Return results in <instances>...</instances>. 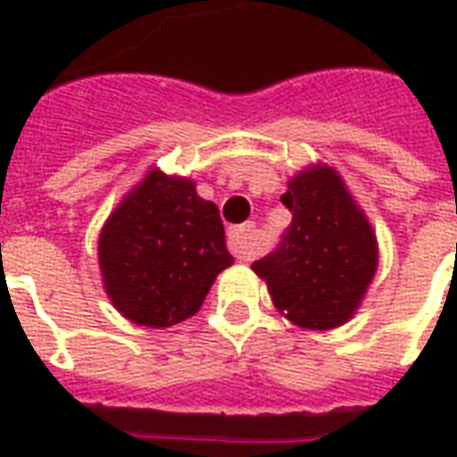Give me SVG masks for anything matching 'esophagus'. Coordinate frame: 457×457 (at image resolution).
<instances>
[{
  "label": "esophagus",
  "instance_id": "obj_1",
  "mask_svg": "<svg viewBox=\"0 0 457 457\" xmlns=\"http://www.w3.org/2000/svg\"><path fill=\"white\" fill-rule=\"evenodd\" d=\"M228 246L235 253L237 261H251L256 256V229L253 222H244L237 228H229Z\"/></svg>",
  "mask_w": 457,
  "mask_h": 457
}]
</instances>
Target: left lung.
Returning a JSON list of instances; mask_svg holds the SVG:
<instances>
[{
	"mask_svg": "<svg viewBox=\"0 0 457 457\" xmlns=\"http://www.w3.org/2000/svg\"><path fill=\"white\" fill-rule=\"evenodd\" d=\"M282 204L292 225L272 253L251 265L294 325L334 329L351 320L375 278L377 237L339 172L312 165L289 179Z\"/></svg>",
	"mask_w": 457,
	"mask_h": 457,
	"instance_id": "obj_1",
	"label": "left lung"
}]
</instances>
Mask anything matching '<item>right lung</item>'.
<instances>
[{
    "label": "right lung",
    "mask_w": 457,
    "mask_h": 457,
    "mask_svg": "<svg viewBox=\"0 0 457 457\" xmlns=\"http://www.w3.org/2000/svg\"><path fill=\"white\" fill-rule=\"evenodd\" d=\"M228 265L218 206L201 199L192 179L158 168L118 204L99 235L104 289L135 325L192 318Z\"/></svg>",
    "instance_id": "1"
}]
</instances>
